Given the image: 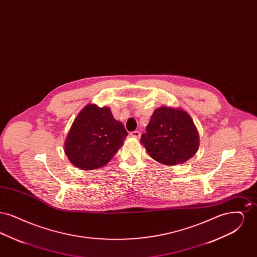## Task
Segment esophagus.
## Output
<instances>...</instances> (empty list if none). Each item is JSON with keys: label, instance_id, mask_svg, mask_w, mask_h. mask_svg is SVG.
Returning a JSON list of instances; mask_svg holds the SVG:
<instances>
[{"label": "esophagus", "instance_id": "obj_1", "mask_svg": "<svg viewBox=\"0 0 257 257\" xmlns=\"http://www.w3.org/2000/svg\"><path fill=\"white\" fill-rule=\"evenodd\" d=\"M130 136L132 138H135V139H139L141 137V132L140 131H133V132L130 133Z\"/></svg>", "mask_w": 257, "mask_h": 257}]
</instances>
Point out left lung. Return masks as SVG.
I'll return each mask as SVG.
<instances>
[{
	"label": "left lung",
	"instance_id": "obj_1",
	"mask_svg": "<svg viewBox=\"0 0 257 257\" xmlns=\"http://www.w3.org/2000/svg\"><path fill=\"white\" fill-rule=\"evenodd\" d=\"M141 142L151 158L167 166L183 164L199 147L192 117L182 109L166 106L154 110Z\"/></svg>",
	"mask_w": 257,
	"mask_h": 257
}]
</instances>
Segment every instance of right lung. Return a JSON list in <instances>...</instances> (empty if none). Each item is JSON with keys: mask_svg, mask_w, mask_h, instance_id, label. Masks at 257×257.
<instances>
[{"mask_svg": "<svg viewBox=\"0 0 257 257\" xmlns=\"http://www.w3.org/2000/svg\"><path fill=\"white\" fill-rule=\"evenodd\" d=\"M109 107L88 104L79 112L66 137L64 152L76 168L90 171L106 166L127 137Z\"/></svg>", "mask_w": 257, "mask_h": 257, "instance_id": "add662e5", "label": "right lung"}]
</instances>
